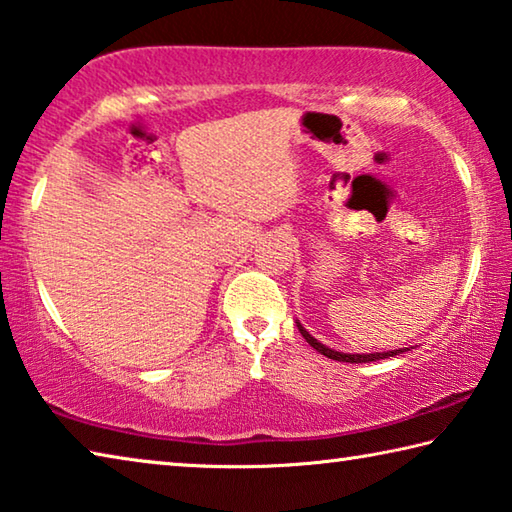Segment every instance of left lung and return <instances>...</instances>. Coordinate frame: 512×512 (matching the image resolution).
<instances>
[{"label":"left lung","mask_w":512,"mask_h":512,"mask_svg":"<svg viewBox=\"0 0 512 512\" xmlns=\"http://www.w3.org/2000/svg\"><path fill=\"white\" fill-rule=\"evenodd\" d=\"M294 324H297L299 333L303 335V339L315 348L317 353L330 357V360H337V362H351V364H364V362H375V360H384V357H396L400 353L409 351V348H396V351H384V353H342V351H335V348H328L326 344H321L319 339L312 337L306 328L301 326L299 319H294Z\"/></svg>","instance_id":"1"}]
</instances>
